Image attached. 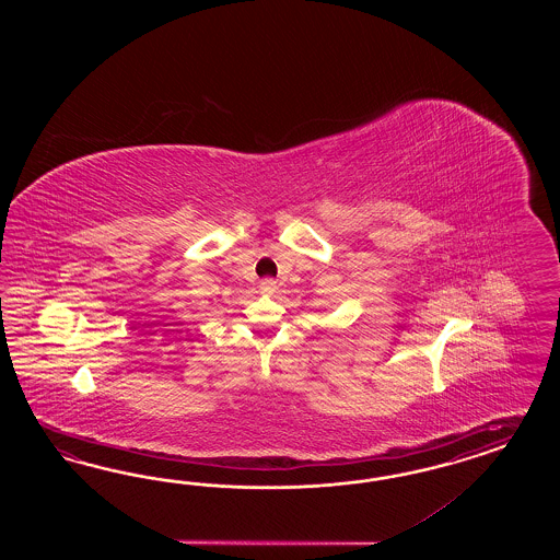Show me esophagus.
I'll return each mask as SVG.
<instances>
[{"label":"esophagus","instance_id":"obj_1","mask_svg":"<svg viewBox=\"0 0 560 560\" xmlns=\"http://www.w3.org/2000/svg\"><path fill=\"white\" fill-rule=\"evenodd\" d=\"M275 291H277V283H275L272 279H262V281H260V293L272 295Z\"/></svg>","mask_w":560,"mask_h":560}]
</instances>
